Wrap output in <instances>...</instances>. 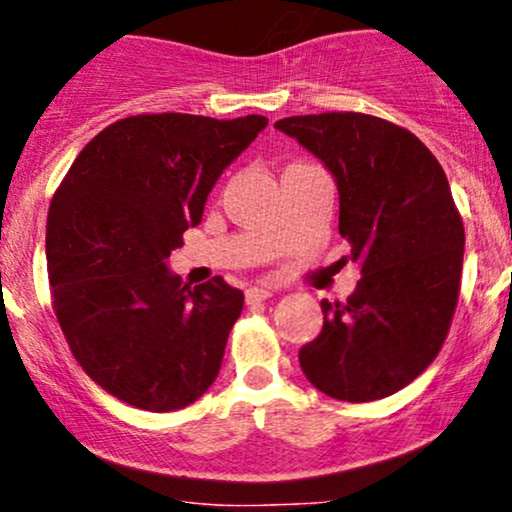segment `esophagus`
<instances>
[{
	"instance_id": "esophagus-1",
	"label": "esophagus",
	"mask_w": 512,
	"mask_h": 512,
	"mask_svg": "<svg viewBox=\"0 0 512 512\" xmlns=\"http://www.w3.org/2000/svg\"><path fill=\"white\" fill-rule=\"evenodd\" d=\"M267 298H272V291L269 289H248L245 291V301H248V305H257V303H262V301H267Z\"/></svg>"
}]
</instances>
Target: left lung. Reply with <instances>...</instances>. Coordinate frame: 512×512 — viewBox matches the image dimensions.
Instances as JSON below:
<instances>
[{"instance_id":"obj_1","label":"left lung","mask_w":512,"mask_h":512,"mask_svg":"<svg viewBox=\"0 0 512 512\" xmlns=\"http://www.w3.org/2000/svg\"><path fill=\"white\" fill-rule=\"evenodd\" d=\"M332 173L339 233L361 279L322 301V332L301 346L305 378L327 397L373 402L421 375L448 337L460 296L464 226L436 156L414 134L363 113L274 122Z\"/></svg>"}]
</instances>
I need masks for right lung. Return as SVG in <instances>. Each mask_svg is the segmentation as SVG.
<instances>
[{"label":"right lung","mask_w":512,"mask_h":512,"mask_svg":"<svg viewBox=\"0 0 512 512\" xmlns=\"http://www.w3.org/2000/svg\"><path fill=\"white\" fill-rule=\"evenodd\" d=\"M267 117L134 115L84 146L48 211L52 308L79 366L146 411L197 402L219 375L243 291L168 269L221 173Z\"/></svg>","instance_id":"obj_1"}]
</instances>
